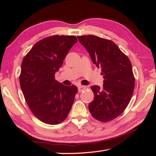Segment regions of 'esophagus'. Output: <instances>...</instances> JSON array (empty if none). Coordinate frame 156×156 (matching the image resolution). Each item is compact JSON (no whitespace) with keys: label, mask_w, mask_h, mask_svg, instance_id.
Returning a JSON list of instances; mask_svg holds the SVG:
<instances>
[{"label":"esophagus","mask_w":156,"mask_h":156,"mask_svg":"<svg viewBox=\"0 0 156 156\" xmlns=\"http://www.w3.org/2000/svg\"><path fill=\"white\" fill-rule=\"evenodd\" d=\"M85 89H86V87H84V86H79L78 87V90L79 92H81L82 91L84 90Z\"/></svg>","instance_id":"esophagus-1"}]
</instances>
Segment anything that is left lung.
I'll return each instance as SVG.
<instances>
[{
  "instance_id": "obj_1",
  "label": "left lung",
  "mask_w": 156,
  "mask_h": 156,
  "mask_svg": "<svg viewBox=\"0 0 156 156\" xmlns=\"http://www.w3.org/2000/svg\"><path fill=\"white\" fill-rule=\"evenodd\" d=\"M93 64L101 68L103 87H91L94 98L88 105L92 117L108 122L120 115L133 93L135 78L131 63L113 41L93 35L78 36Z\"/></svg>"
}]
</instances>
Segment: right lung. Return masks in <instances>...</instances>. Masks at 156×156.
I'll return each instance as SVG.
<instances>
[{
    "instance_id": "1",
    "label": "right lung",
    "mask_w": 156,
    "mask_h": 156,
    "mask_svg": "<svg viewBox=\"0 0 156 156\" xmlns=\"http://www.w3.org/2000/svg\"><path fill=\"white\" fill-rule=\"evenodd\" d=\"M74 35H53L37 41L23 59L19 83L29 108L49 125L64 121L70 111L78 88L55 79L70 48Z\"/></svg>"
}]
</instances>
